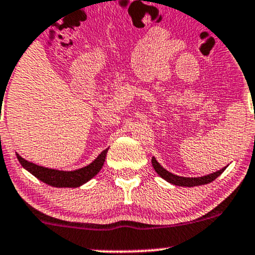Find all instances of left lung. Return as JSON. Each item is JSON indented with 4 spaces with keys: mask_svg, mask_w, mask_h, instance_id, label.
Here are the masks:
<instances>
[{
    "mask_svg": "<svg viewBox=\"0 0 255 255\" xmlns=\"http://www.w3.org/2000/svg\"><path fill=\"white\" fill-rule=\"evenodd\" d=\"M151 164H153V168L154 170L156 171V174H158L160 177H163L164 180H166V181L170 182V184L176 185V186H186V187L200 186V185L210 184V182H212L213 180L217 179V177L220 176L226 169V168H222L221 170L216 171V173L208 174V175H205L201 177H185V176H177L175 174L170 173V171H168L166 169H164L163 166L156 161V159L154 158V156L151 158Z\"/></svg>",
    "mask_w": 255,
    "mask_h": 255,
    "instance_id": "8db88e82",
    "label": "left lung"
}]
</instances>
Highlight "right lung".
Segmentation results:
<instances>
[{
  "mask_svg": "<svg viewBox=\"0 0 255 255\" xmlns=\"http://www.w3.org/2000/svg\"><path fill=\"white\" fill-rule=\"evenodd\" d=\"M107 151H109V149H105V150L102 151L91 164L73 171H64L56 170V169L44 168V166L37 165V164L25 160V159H23L19 154H17V159L20 163V165H22L25 170H28L32 175H34L37 179H39L40 181L50 185V186L79 187L100 173V170H101L102 166H104Z\"/></svg>",
  "mask_w": 255,
  "mask_h": 255,
  "instance_id": "obj_1",
  "label": "right lung"
}]
</instances>
